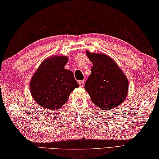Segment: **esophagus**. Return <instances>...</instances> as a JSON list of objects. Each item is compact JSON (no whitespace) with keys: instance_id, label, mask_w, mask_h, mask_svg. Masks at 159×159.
Here are the masks:
<instances>
[{"instance_id":"1","label":"esophagus","mask_w":159,"mask_h":159,"mask_svg":"<svg viewBox=\"0 0 159 159\" xmlns=\"http://www.w3.org/2000/svg\"><path fill=\"white\" fill-rule=\"evenodd\" d=\"M79 84L81 87H83L84 85V80H81V81L79 82Z\"/></svg>"}]
</instances>
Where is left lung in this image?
<instances>
[{
  "label": "left lung",
  "instance_id": "obj_1",
  "mask_svg": "<svg viewBox=\"0 0 159 159\" xmlns=\"http://www.w3.org/2000/svg\"><path fill=\"white\" fill-rule=\"evenodd\" d=\"M92 62L84 88L92 102L102 110L115 108L126 99L129 82L116 61L103 53L86 51Z\"/></svg>",
  "mask_w": 159,
  "mask_h": 159
}]
</instances>
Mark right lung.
<instances>
[{"label":"right lung","mask_w":159,"mask_h":159,"mask_svg":"<svg viewBox=\"0 0 159 159\" xmlns=\"http://www.w3.org/2000/svg\"><path fill=\"white\" fill-rule=\"evenodd\" d=\"M67 56H53L41 62L30 80L32 98L42 108L58 110L67 102L79 84L72 72L64 68Z\"/></svg>","instance_id":"obj_1"}]
</instances>
